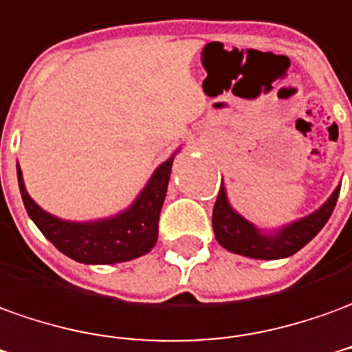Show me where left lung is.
Listing matches in <instances>:
<instances>
[{
    "instance_id": "1",
    "label": "left lung",
    "mask_w": 352,
    "mask_h": 352,
    "mask_svg": "<svg viewBox=\"0 0 352 352\" xmlns=\"http://www.w3.org/2000/svg\"><path fill=\"white\" fill-rule=\"evenodd\" d=\"M339 190L341 186H338L328 201L314 213L267 234L232 210V206L228 204L227 190L221 184L217 201L213 206V232L219 244L228 252L252 259H284L299 252L320 232L336 208Z\"/></svg>"
}]
</instances>
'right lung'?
I'll return each mask as SVG.
<instances>
[{"instance_id":"add662e5","label":"right lung","mask_w":352,"mask_h":352,"mask_svg":"<svg viewBox=\"0 0 352 352\" xmlns=\"http://www.w3.org/2000/svg\"><path fill=\"white\" fill-rule=\"evenodd\" d=\"M173 158L160 164L151 181L127 210L114 217L99 221H65L41 210L24 186L21 168L16 166L19 188L24 208L36 227L58 252L85 265H114L131 261L148 253L158 240L160 211L168 192Z\"/></svg>"}]
</instances>
